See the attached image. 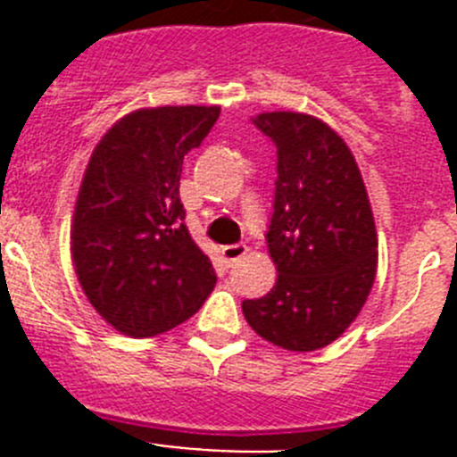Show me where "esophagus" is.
<instances>
[{"label":"esophagus","instance_id":"esophagus-1","mask_svg":"<svg viewBox=\"0 0 457 457\" xmlns=\"http://www.w3.org/2000/svg\"><path fill=\"white\" fill-rule=\"evenodd\" d=\"M247 245H228V247H221V258H224L226 263L233 265L237 263L245 253H247Z\"/></svg>","mask_w":457,"mask_h":457}]
</instances>
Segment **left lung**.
<instances>
[{
  "instance_id": "1",
  "label": "left lung",
  "mask_w": 457,
  "mask_h": 457,
  "mask_svg": "<svg viewBox=\"0 0 457 457\" xmlns=\"http://www.w3.org/2000/svg\"><path fill=\"white\" fill-rule=\"evenodd\" d=\"M253 123L277 146L268 247L277 284L242 302L258 337L290 353L337 341L369 300L378 231L364 179L337 132L302 112H265Z\"/></svg>"
}]
</instances>
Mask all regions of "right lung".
<instances>
[{
	"instance_id": "add662e5",
	"label": "right lung",
	"mask_w": 457,
	"mask_h": 457,
	"mask_svg": "<svg viewBox=\"0 0 457 457\" xmlns=\"http://www.w3.org/2000/svg\"><path fill=\"white\" fill-rule=\"evenodd\" d=\"M217 119V104L137 109L93 148L72 215V265L93 309L125 337L169 332L215 288L179 187L185 155Z\"/></svg>"
}]
</instances>
